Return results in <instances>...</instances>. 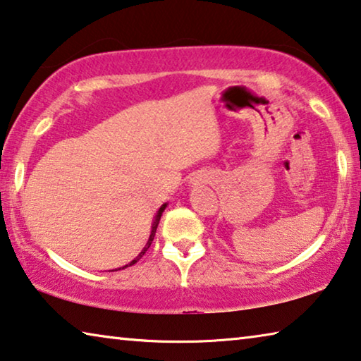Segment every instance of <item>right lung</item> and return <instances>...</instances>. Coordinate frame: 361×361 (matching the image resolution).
<instances>
[{"instance_id":"obj_1","label":"right lung","mask_w":361,"mask_h":361,"mask_svg":"<svg viewBox=\"0 0 361 361\" xmlns=\"http://www.w3.org/2000/svg\"><path fill=\"white\" fill-rule=\"evenodd\" d=\"M166 207H167V204H162V205H161V209L157 210V213H156V218H154V221H152V226H151V234H149V239H148V242H146V245L143 247L142 252L138 253L137 258H133V259L129 262V264H126L124 267H129V266H132V264H135V262H137L140 258H142V256H143L146 252H148V248L151 247V243H152V239H154V235H156V229H157V224H159V221H161L162 212L166 210ZM124 267H122V269H124ZM119 269H121V267H119Z\"/></svg>"}]
</instances>
